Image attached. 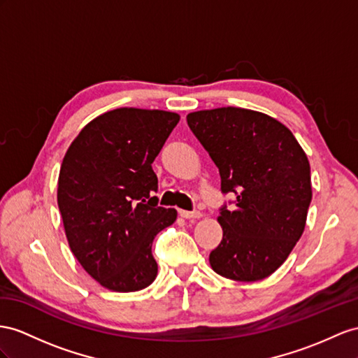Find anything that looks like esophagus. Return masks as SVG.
<instances>
[{
  "instance_id": "34e87169",
  "label": "esophagus",
  "mask_w": 358,
  "mask_h": 358,
  "mask_svg": "<svg viewBox=\"0 0 358 358\" xmlns=\"http://www.w3.org/2000/svg\"><path fill=\"white\" fill-rule=\"evenodd\" d=\"M180 216L185 217V219H198L203 215L198 210H194V212H187V210H180Z\"/></svg>"
}]
</instances>
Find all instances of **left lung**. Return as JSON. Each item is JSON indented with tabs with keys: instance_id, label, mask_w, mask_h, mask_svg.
Instances as JSON below:
<instances>
[{
	"instance_id": "1",
	"label": "left lung",
	"mask_w": 358,
	"mask_h": 358,
	"mask_svg": "<svg viewBox=\"0 0 358 358\" xmlns=\"http://www.w3.org/2000/svg\"><path fill=\"white\" fill-rule=\"evenodd\" d=\"M187 125L221 176L233 207L219 208L222 241L210 252L216 273L236 281L269 277L289 257L311 203L310 163L287 127L248 108L187 115Z\"/></svg>"
}]
</instances>
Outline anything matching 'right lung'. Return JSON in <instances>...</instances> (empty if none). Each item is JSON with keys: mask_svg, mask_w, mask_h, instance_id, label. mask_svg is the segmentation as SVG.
<instances>
[{"mask_svg": "<svg viewBox=\"0 0 358 358\" xmlns=\"http://www.w3.org/2000/svg\"><path fill=\"white\" fill-rule=\"evenodd\" d=\"M178 121L163 110L116 108L89 122L63 159L57 203L71 251L110 290H142L157 277L152 241L177 212L157 206L151 164Z\"/></svg>", "mask_w": 358, "mask_h": 358, "instance_id": "add662e5", "label": "right lung"}]
</instances>
